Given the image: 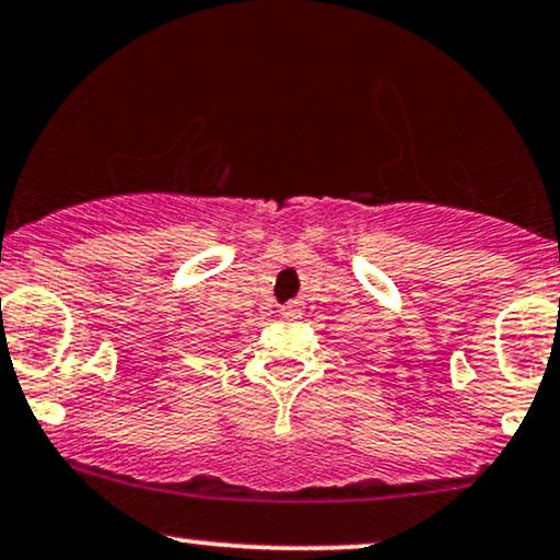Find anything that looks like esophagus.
<instances>
[{
  "mask_svg": "<svg viewBox=\"0 0 560 560\" xmlns=\"http://www.w3.org/2000/svg\"><path fill=\"white\" fill-rule=\"evenodd\" d=\"M279 313H281V318H284V320H300L302 318V302L300 300L287 302V305L281 307Z\"/></svg>",
  "mask_w": 560,
  "mask_h": 560,
  "instance_id": "1",
  "label": "esophagus"
}]
</instances>
